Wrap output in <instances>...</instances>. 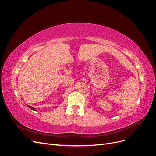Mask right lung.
Returning a JSON list of instances; mask_svg holds the SVG:
<instances>
[{
	"label": "right lung",
	"instance_id": "1",
	"mask_svg": "<svg viewBox=\"0 0 156 156\" xmlns=\"http://www.w3.org/2000/svg\"><path fill=\"white\" fill-rule=\"evenodd\" d=\"M28 107H29L30 108H31L32 110H33V111H36V109H35V108H34V107H31V106H29V105H28Z\"/></svg>",
	"mask_w": 156,
	"mask_h": 156
}]
</instances>
